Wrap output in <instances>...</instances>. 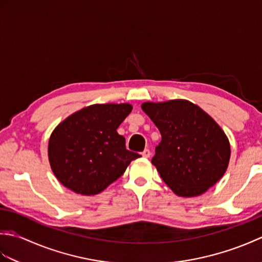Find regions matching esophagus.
<instances>
[{
  "label": "esophagus",
  "instance_id": "34e87169",
  "mask_svg": "<svg viewBox=\"0 0 262 262\" xmlns=\"http://www.w3.org/2000/svg\"><path fill=\"white\" fill-rule=\"evenodd\" d=\"M142 157L143 158H145V159H147V158H149L151 157V152H149V149H144V151L142 152Z\"/></svg>",
  "mask_w": 262,
  "mask_h": 262
}]
</instances>
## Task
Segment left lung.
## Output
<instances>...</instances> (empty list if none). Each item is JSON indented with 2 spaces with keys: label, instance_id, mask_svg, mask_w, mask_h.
<instances>
[{
  "label": "left lung",
  "instance_id": "obj_1",
  "mask_svg": "<svg viewBox=\"0 0 262 262\" xmlns=\"http://www.w3.org/2000/svg\"><path fill=\"white\" fill-rule=\"evenodd\" d=\"M142 109L162 136L152 164L176 194L200 196L224 176L231 157L229 138L202 108L177 99L144 102Z\"/></svg>",
  "mask_w": 262,
  "mask_h": 262
}]
</instances>
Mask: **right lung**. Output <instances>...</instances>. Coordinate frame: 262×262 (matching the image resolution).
<instances>
[{
    "mask_svg": "<svg viewBox=\"0 0 262 262\" xmlns=\"http://www.w3.org/2000/svg\"><path fill=\"white\" fill-rule=\"evenodd\" d=\"M129 103H97L64 119L48 142L49 164L57 180L83 196L103 191L141 155L126 149L117 133L130 114Z\"/></svg>",
    "mask_w": 262,
    "mask_h": 262,
    "instance_id": "add662e5",
    "label": "right lung"
}]
</instances>
